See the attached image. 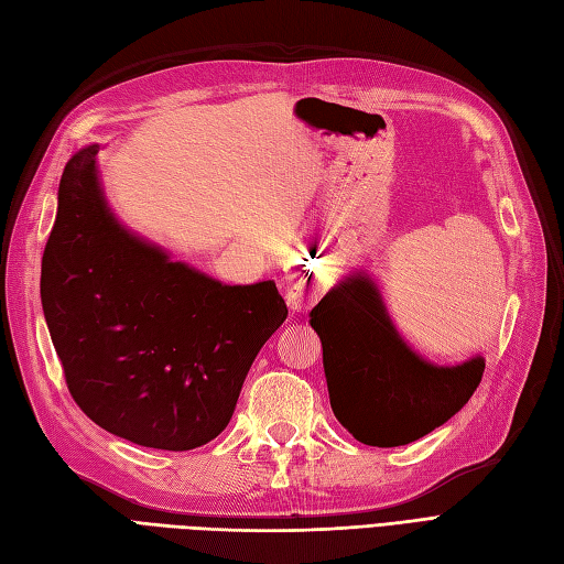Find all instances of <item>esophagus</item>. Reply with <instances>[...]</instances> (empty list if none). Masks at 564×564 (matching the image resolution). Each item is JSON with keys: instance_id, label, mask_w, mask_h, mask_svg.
Wrapping results in <instances>:
<instances>
[{"instance_id": "34e87169", "label": "esophagus", "mask_w": 564, "mask_h": 564, "mask_svg": "<svg viewBox=\"0 0 564 564\" xmlns=\"http://www.w3.org/2000/svg\"><path fill=\"white\" fill-rule=\"evenodd\" d=\"M283 293L291 310H305L319 300V288H316L314 279H302L293 276L283 281Z\"/></svg>"}]
</instances>
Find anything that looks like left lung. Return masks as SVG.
<instances>
[{
    "mask_svg": "<svg viewBox=\"0 0 564 564\" xmlns=\"http://www.w3.org/2000/svg\"><path fill=\"white\" fill-rule=\"evenodd\" d=\"M324 348V373L336 420L365 445L420 441L467 405L486 359L436 365L400 336L377 281L343 276L310 312Z\"/></svg>",
    "mask_w": 564,
    "mask_h": 564,
    "instance_id": "1",
    "label": "left lung"
}]
</instances>
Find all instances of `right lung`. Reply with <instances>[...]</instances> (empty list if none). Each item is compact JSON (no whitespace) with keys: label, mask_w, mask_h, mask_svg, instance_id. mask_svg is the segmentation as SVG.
I'll return each instance as SVG.
<instances>
[{"label":"right lung","mask_w":564,"mask_h":564,"mask_svg":"<svg viewBox=\"0 0 564 564\" xmlns=\"http://www.w3.org/2000/svg\"><path fill=\"white\" fill-rule=\"evenodd\" d=\"M99 144L68 159L40 297L68 391L113 436L193 451L228 426L257 352L288 316L273 281L226 285L126 228Z\"/></svg>","instance_id":"1"}]
</instances>
